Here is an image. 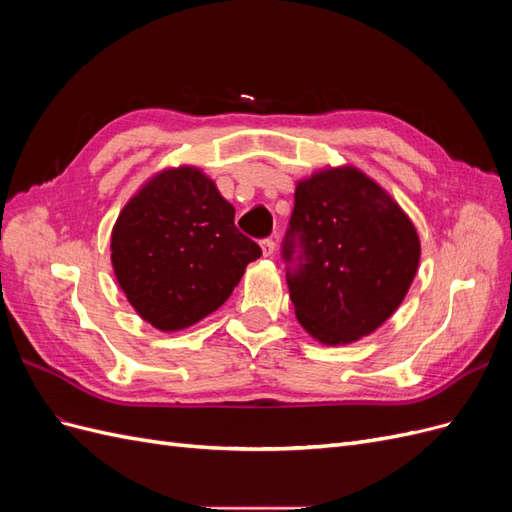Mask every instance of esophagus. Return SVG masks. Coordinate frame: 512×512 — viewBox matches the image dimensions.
<instances>
[{
	"label": "esophagus",
	"instance_id": "obj_1",
	"mask_svg": "<svg viewBox=\"0 0 512 512\" xmlns=\"http://www.w3.org/2000/svg\"><path fill=\"white\" fill-rule=\"evenodd\" d=\"M260 247H262V254L265 256H273L275 254V241L273 239H265L260 243Z\"/></svg>",
	"mask_w": 512,
	"mask_h": 512
}]
</instances>
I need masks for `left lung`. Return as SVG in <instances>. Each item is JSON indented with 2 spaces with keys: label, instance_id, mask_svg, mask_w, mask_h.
Here are the masks:
<instances>
[{
  "label": "left lung",
  "instance_id": "obj_1",
  "mask_svg": "<svg viewBox=\"0 0 512 512\" xmlns=\"http://www.w3.org/2000/svg\"><path fill=\"white\" fill-rule=\"evenodd\" d=\"M301 327L324 346L359 342L406 299L421 239L397 200L352 164L297 181L284 258Z\"/></svg>",
  "mask_w": 512,
  "mask_h": 512
}]
</instances>
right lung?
I'll use <instances>...</instances> for the list:
<instances>
[{
  "label": "right lung",
  "instance_id": "1",
  "mask_svg": "<svg viewBox=\"0 0 512 512\" xmlns=\"http://www.w3.org/2000/svg\"><path fill=\"white\" fill-rule=\"evenodd\" d=\"M260 247L235 207L196 166H168L121 209L111 265L134 312L162 333L192 327L226 303Z\"/></svg>",
  "mask_w": 512,
  "mask_h": 512
}]
</instances>
